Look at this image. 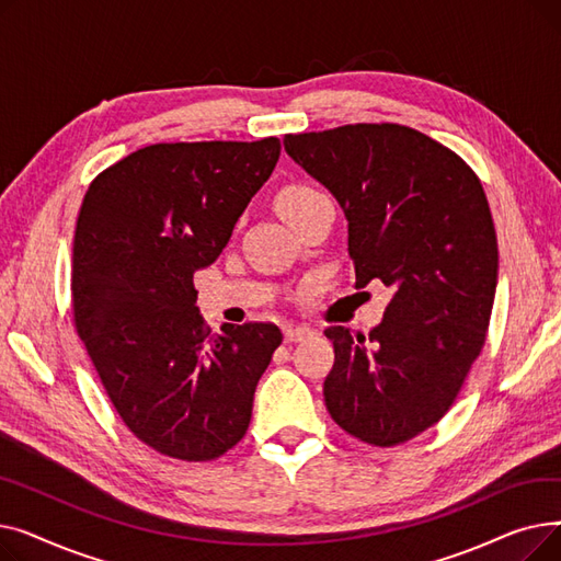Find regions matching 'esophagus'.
Masks as SVG:
<instances>
[{"mask_svg":"<svg viewBox=\"0 0 561 561\" xmlns=\"http://www.w3.org/2000/svg\"><path fill=\"white\" fill-rule=\"evenodd\" d=\"M313 336V330L305 328V325H286L284 328V341L286 343H298V341H305Z\"/></svg>","mask_w":561,"mask_h":561,"instance_id":"esophagus-1","label":"esophagus"}]
</instances>
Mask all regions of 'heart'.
<instances>
[{
    "label": "heart",
    "mask_w": 561,
    "mask_h": 561,
    "mask_svg": "<svg viewBox=\"0 0 561 561\" xmlns=\"http://www.w3.org/2000/svg\"><path fill=\"white\" fill-rule=\"evenodd\" d=\"M320 197H325V195L318 193L316 188L296 184V186H286L284 191H279V195L275 199V206H277V211L284 220H290V218H296L298 214H302L307 206H311Z\"/></svg>",
    "instance_id": "1"
}]
</instances>
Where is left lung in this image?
Segmentation results:
<instances>
[{"label": "left lung", "instance_id": "obj_1", "mask_svg": "<svg viewBox=\"0 0 561 561\" xmlns=\"http://www.w3.org/2000/svg\"><path fill=\"white\" fill-rule=\"evenodd\" d=\"M284 150L341 204L355 286L391 288L368 336L325 330L330 416L366 444H404L444 419L486 339L497 241L482 184L448 147L389 123L288 134Z\"/></svg>", "mask_w": 561, "mask_h": 561}]
</instances>
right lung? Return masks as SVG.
<instances>
[{
  "label": "right lung",
  "instance_id": "obj_1",
  "mask_svg": "<svg viewBox=\"0 0 561 561\" xmlns=\"http://www.w3.org/2000/svg\"><path fill=\"white\" fill-rule=\"evenodd\" d=\"M282 145L159 142L88 186L72 245L77 334L125 425L150 448L209 461L243 438L282 332L206 330L193 275L209 268L273 174Z\"/></svg>",
  "mask_w": 561,
  "mask_h": 561
}]
</instances>
